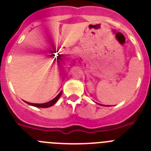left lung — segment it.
<instances>
[{
    "instance_id": "left-lung-1",
    "label": "left lung",
    "mask_w": 151,
    "mask_h": 151,
    "mask_svg": "<svg viewBox=\"0 0 151 151\" xmlns=\"http://www.w3.org/2000/svg\"><path fill=\"white\" fill-rule=\"evenodd\" d=\"M103 106H104V105H103Z\"/></svg>"
}]
</instances>
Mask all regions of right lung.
I'll return each instance as SVG.
<instances>
[{
	"instance_id": "obj_1",
	"label": "right lung",
	"mask_w": 151,
	"mask_h": 151,
	"mask_svg": "<svg viewBox=\"0 0 151 151\" xmlns=\"http://www.w3.org/2000/svg\"><path fill=\"white\" fill-rule=\"evenodd\" d=\"M61 93H62V91L60 92L58 94L57 96L54 98L53 99H52V100L49 101V102H47V103H29V102H27V101H24V102L25 103H27V104L30 105V106H32L39 107V108H48V107L52 106H53V105H55L56 103H57V101L58 100V99L60 98Z\"/></svg>"
}]
</instances>
